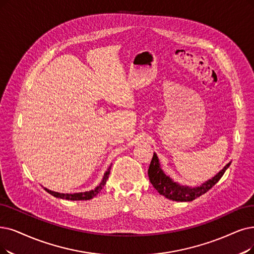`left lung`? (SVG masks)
<instances>
[{"mask_svg": "<svg viewBox=\"0 0 254 254\" xmlns=\"http://www.w3.org/2000/svg\"><path fill=\"white\" fill-rule=\"evenodd\" d=\"M230 164L231 162H228L216 176L207 180L204 184H202L200 187L190 188L186 186H180L177 182L172 180L169 176H167L164 173V171L161 170L158 157L154 153L148 170V176L152 186L154 187V189L160 195L173 201L187 202L195 200L201 195L205 194L208 190H210L221 179V177L225 173V171L230 166Z\"/></svg>", "mask_w": 254, "mask_h": 254, "instance_id": "1", "label": "left lung"}]
</instances>
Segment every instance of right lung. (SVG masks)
<instances>
[{"mask_svg":"<svg viewBox=\"0 0 254 254\" xmlns=\"http://www.w3.org/2000/svg\"><path fill=\"white\" fill-rule=\"evenodd\" d=\"M110 168H111V166L107 169V171L105 172V174L103 176L102 181L100 182V185L95 190H88V191H83V192H75V194H63V192L53 191V190H48L46 188H45V190L49 192V194H51L56 198H62V199H65V200H73V201H75V200H89V199L94 198L95 196H97L98 192H100L101 190H102L103 187L105 186L106 181L108 179V176H109V173H110Z\"/></svg>","mask_w":254,"mask_h":254,"instance_id":"add662e5","label":"right lung"}]
</instances>
